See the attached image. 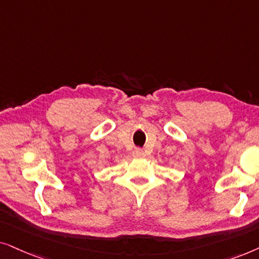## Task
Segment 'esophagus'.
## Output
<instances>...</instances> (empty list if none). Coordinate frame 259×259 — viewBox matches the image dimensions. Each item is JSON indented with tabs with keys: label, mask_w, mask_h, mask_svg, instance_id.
<instances>
[{
	"label": "esophagus",
	"mask_w": 259,
	"mask_h": 259,
	"mask_svg": "<svg viewBox=\"0 0 259 259\" xmlns=\"http://www.w3.org/2000/svg\"><path fill=\"white\" fill-rule=\"evenodd\" d=\"M133 155L135 157H143L144 156V151L141 149V148H136V149L133 151Z\"/></svg>",
	"instance_id": "34e87169"
}]
</instances>
